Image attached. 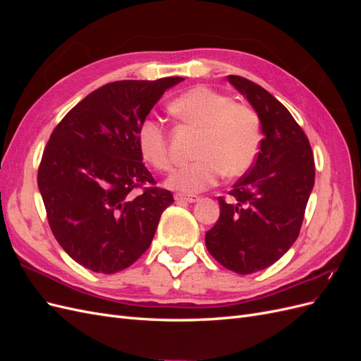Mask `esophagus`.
<instances>
[{
    "label": "esophagus",
    "mask_w": 361,
    "mask_h": 361,
    "mask_svg": "<svg viewBox=\"0 0 361 361\" xmlns=\"http://www.w3.org/2000/svg\"><path fill=\"white\" fill-rule=\"evenodd\" d=\"M174 200L176 202H187V203H195L199 202L200 197L199 195H183V194H176L174 195Z\"/></svg>",
    "instance_id": "34e87169"
}]
</instances>
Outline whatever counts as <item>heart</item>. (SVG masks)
I'll list each match as a JSON object with an SVG mask.
<instances>
[{
    "instance_id": "obj_1",
    "label": "heart",
    "mask_w": 361,
    "mask_h": 361,
    "mask_svg": "<svg viewBox=\"0 0 361 361\" xmlns=\"http://www.w3.org/2000/svg\"><path fill=\"white\" fill-rule=\"evenodd\" d=\"M185 125L200 130L195 159L174 170L167 187L194 194L212 187L221 174L239 176L257 158L262 133L255 110L233 104L231 97L209 87L197 85L180 94L170 106ZM138 149L152 167L159 171L171 169V154L166 128L158 120L146 118L137 133Z\"/></svg>"
}]
</instances>
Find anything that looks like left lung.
Here are the masks:
<instances>
[{"mask_svg":"<svg viewBox=\"0 0 361 361\" xmlns=\"http://www.w3.org/2000/svg\"><path fill=\"white\" fill-rule=\"evenodd\" d=\"M228 82L243 93L260 120V152L248 173L218 197L220 218L206 232L212 257L238 274L271 267L297 241L314 183L307 135L286 106L264 87L238 75Z\"/></svg>","mask_w":361,"mask_h":361,"instance_id":"left-lung-1","label":"left lung"}]
</instances>
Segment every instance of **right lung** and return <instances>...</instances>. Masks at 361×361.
Wrapping results in <instances>:
<instances>
[{"mask_svg": "<svg viewBox=\"0 0 361 361\" xmlns=\"http://www.w3.org/2000/svg\"><path fill=\"white\" fill-rule=\"evenodd\" d=\"M180 81L105 84L52 130L37 185L54 236L84 268L114 274L150 247L173 194L155 187L137 133L164 92Z\"/></svg>", "mask_w": 361, "mask_h": 361, "instance_id": "1", "label": "right lung"}]
</instances>
